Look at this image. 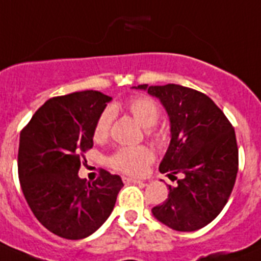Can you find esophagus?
<instances>
[{
	"label": "esophagus",
	"instance_id": "esophagus-1",
	"mask_svg": "<svg viewBox=\"0 0 261 261\" xmlns=\"http://www.w3.org/2000/svg\"><path fill=\"white\" fill-rule=\"evenodd\" d=\"M123 181L126 185H130V183H142V180L134 178H127V176H123Z\"/></svg>",
	"mask_w": 261,
	"mask_h": 261
}]
</instances>
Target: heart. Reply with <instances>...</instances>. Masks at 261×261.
I'll return each instance as SVG.
<instances>
[{"mask_svg":"<svg viewBox=\"0 0 261 261\" xmlns=\"http://www.w3.org/2000/svg\"><path fill=\"white\" fill-rule=\"evenodd\" d=\"M127 110L134 117L138 123L144 128H148L147 135L156 143H162L164 141L163 131H158L151 128L158 123L161 111L154 100L147 97H137L130 99L126 103ZM111 122H113V111L110 109L105 110L97 119L94 127V139L103 141L106 139L110 131ZM152 152L150 148L144 146L138 147H122L117 150L109 159V163L117 171L124 172L128 175L143 174L146 167L152 162Z\"/></svg>","mask_w":261,"mask_h":261,"instance_id":"1","label":"heart"}]
</instances>
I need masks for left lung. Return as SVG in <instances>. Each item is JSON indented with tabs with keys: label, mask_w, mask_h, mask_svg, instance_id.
Returning <instances> with one entry per match:
<instances>
[{
	"label": "left lung",
	"mask_w": 261,
	"mask_h": 261,
	"mask_svg": "<svg viewBox=\"0 0 261 261\" xmlns=\"http://www.w3.org/2000/svg\"><path fill=\"white\" fill-rule=\"evenodd\" d=\"M133 89L161 100L171 141L159 171L168 178L181 175L175 187L167 186L168 198L151 210L152 215L175 231L203 228L224 208L235 185L239 151L233 127L214 100L196 90L174 83Z\"/></svg>",
	"instance_id": "obj_1"
}]
</instances>
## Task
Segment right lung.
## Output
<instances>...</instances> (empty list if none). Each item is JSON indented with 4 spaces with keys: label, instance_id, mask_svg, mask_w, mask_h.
<instances>
[{
    "label": "right lung",
    "instance_id": "add662e5",
    "mask_svg": "<svg viewBox=\"0 0 261 261\" xmlns=\"http://www.w3.org/2000/svg\"><path fill=\"white\" fill-rule=\"evenodd\" d=\"M113 98L86 90L56 97L39 107L21 131L18 176L38 222L69 240L90 236L113 212L123 187L102 170L93 183L81 179V154L93 147L94 127Z\"/></svg>",
    "mask_w": 261,
    "mask_h": 261
}]
</instances>
